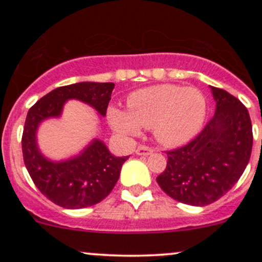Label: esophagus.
Wrapping results in <instances>:
<instances>
[{
    "mask_svg": "<svg viewBox=\"0 0 262 262\" xmlns=\"http://www.w3.org/2000/svg\"><path fill=\"white\" fill-rule=\"evenodd\" d=\"M152 152V149L149 148V146L146 145H140L139 148L135 150V154L137 155H143V156H146V155H150Z\"/></svg>",
    "mask_w": 262,
    "mask_h": 262,
    "instance_id": "34e87169",
    "label": "esophagus"
}]
</instances>
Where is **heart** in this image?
Instances as JSON below:
<instances>
[{"label": "heart", "mask_w": 262, "mask_h": 262, "mask_svg": "<svg viewBox=\"0 0 262 262\" xmlns=\"http://www.w3.org/2000/svg\"><path fill=\"white\" fill-rule=\"evenodd\" d=\"M128 111L117 107L108 110V121L117 133L130 138L141 127L152 128L156 140L166 146L186 143L202 128L207 102L197 89L156 85L138 90L128 96Z\"/></svg>", "instance_id": "1"}]
</instances>
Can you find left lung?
Instances as JSON below:
<instances>
[{
    "mask_svg": "<svg viewBox=\"0 0 262 262\" xmlns=\"http://www.w3.org/2000/svg\"><path fill=\"white\" fill-rule=\"evenodd\" d=\"M212 89L215 113L203 130L179 149L166 151L156 177L162 191L189 206H207L224 196L244 172L252 149L250 116L236 97Z\"/></svg>",
    "mask_w": 262,
    "mask_h": 262,
    "instance_id": "obj_1",
    "label": "left lung"
}]
</instances>
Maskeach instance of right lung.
<instances>
[{"instance_id":"obj_1","label":"right lung","mask_w":262,"mask_h":262,"mask_svg":"<svg viewBox=\"0 0 262 262\" xmlns=\"http://www.w3.org/2000/svg\"><path fill=\"white\" fill-rule=\"evenodd\" d=\"M113 89V82L61 86L41 97L28 111L22 135L23 160L37 188L60 207L85 208L104 200L118 181L128 156L117 158L103 141L95 139L82 152L69 160H48L37 145L39 124L47 118L60 117L69 100L85 102L104 117Z\"/></svg>"}]
</instances>
